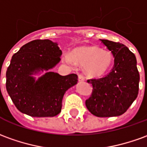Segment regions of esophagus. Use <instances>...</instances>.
Masks as SVG:
<instances>
[{
    "label": "esophagus",
    "mask_w": 147,
    "mask_h": 147,
    "mask_svg": "<svg viewBox=\"0 0 147 147\" xmlns=\"http://www.w3.org/2000/svg\"><path fill=\"white\" fill-rule=\"evenodd\" d=\"M78 80H79V82H84V77L82 75H78Z\"/></svg>",
    "instance_id": "34e87169"
}]
</instances>
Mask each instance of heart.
<instances>
[{
    "label": "heart",
    "instance_id": "heart-1",
    "mask_svg": "<svg viewBox=\"0 0 147 147\" xmlns=\"http://www.w3.org/2000/svg\"><path fill=\"white\" fill-rule=\"evenodd\" d=\"M64 60L69 64L76 62L84 66V72L87 76L98 79L111 70L115 57L109 50L101 49L96 45H87L76 48L71 54L67 53Z\"/></svg>",
    "mask_w": 147,
    "mask_h": 147
}]
</instances>
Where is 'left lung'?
<instances>
[{
    "label": "left lung",
    "instance_id": "8db88e82",
    "mask_svg": "<svg viewBox=\"0 0 147 147\" xmlns=\"http://www.w3.org/2000/svg\"><path fill=\"white\" fill-rule=\"evenodd\" d=\"M112 52L114 67L109 75L89 80L93 90L85 104L97 117L119 116L127 111L138 94L139 73L134 53L125 45L108 40H100Z\"/></svg>",
    "mask_w": 147,
    "mask_h": 147
}]
</instances>
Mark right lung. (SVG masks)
<instances>
[{
    "label": "right lung",
    "instance_id": "1",
    "mask_svg": "<svg viewBox=\"0 0 147 147\" xmlns=\"http://www.w3.org/2000/svg\"><path fill=\"white\" fill-rule=\"evenodd\" d=\"M61 55L57 42L50 40H32L13 55L6 71V89L20 112L32 117L60 113L65 92L78 81L76 74L60 76L51 71Z\"/></svg>",
    "mask_w": 147,
    "mask_h": 147
}]
</instances>
